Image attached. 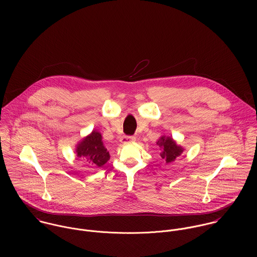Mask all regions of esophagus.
Here are the masks:
<instances>
[{
  "label": "esophagus",
  "instance_id": "esophagus-1",
  "mask_svg": "<svg viewBox=\"0 0 257 257\" xmlns=\"http://www.w3.org/2000/svg\"><path fill=\"white\" fill-rule=\"evenodd\" d=\"M136 140L135 136H123L121 139L122 143H128V142H133Z\"/></svg>",
  "mask_w": 257,
  "mask_h": 257
}]
</instances>
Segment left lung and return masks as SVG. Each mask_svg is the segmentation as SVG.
I'll return each instance as SVG.
<instances>
[{
    "mask_svg": "<svg viewBox=\"0 0 257 257\" xmlns=\"http://www.w3.org/2000/svg\"><path fill=\"white\" fill-rule=\"evenodd\" d=\"M157 144L162 149V152L160 154L161 158L167 164L174 162L176 158L181 156L183 151H184L182 146L178 145L176 141H174V139L171 137L162 136L160 140L157 142Z\"/></svg>",
    "mask_w": 257,
    "mask_h": 257,
    "instance_id": "left-lung-1",
    "label": "left lung"
}]
</instances>
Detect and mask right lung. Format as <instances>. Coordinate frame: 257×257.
Returning <instances> with one entry per match:
<instances>
[{"label":"right lung","mask_w":257,"mask_h":257,"mask_svg":"<svg viewBox=\"0 0 257 257\" xmlns=\"http://www.w3.org/2000/svg\"><path fill=\"white\" fill-rule=\"evenodd\" d=\"M76 156L91 168H100L108 160L109 154L104 148L101 134L93 130L76 145Z\"/></svg>","instance_id":"right-lung-1"}]
</instances>
